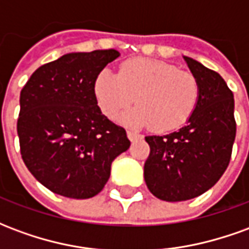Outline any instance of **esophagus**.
Listing matches in <instances>:
<instances>
[{
    "mask_svg": "<svg viewBox=\"0 0 249 249\" xmlns=\"http://www.w3.org/2000/svg\"><path fill=\"white\" fill-rule=\"evenodd\" d=\"M126 135H128V139H129L130 141H136L137 139H140L141 137V135H139L137 132H133V130H128Z\"/></svg>",
    "mask_w": 249,
    "mask_h": 249,
    "instance_id": "1",
    "label": "esophagus"
}]
</instances>
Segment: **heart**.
I'll list each match as a JSON object with an SVG mask.
<instances>
[{"instance_id":"heart-1","label":"heart","mask_w":249,"mask_h":249,"mask_svg":"<svg viewBox=\"0 0 249 249\" xmlns=\"http://www.w3.org/2000/svg\"><path fill=\"white\" fill-rule=\"evenodd\" d=\"M94 94L103 113L116 120L136 101L137 107L121 121L133 126H153L159 132L180 128L197 105L200 87L193 73L168 62L132 58L114 74L104 69L94 82Z\"/></svg>"}]
</instances>
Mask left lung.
I'll use <instances>...</instances> for the list:
<instances>
[{"label":"left lung","mask_w":249,"mask_h":249,"mask_svg":"<svg viewBox=\"0 0 249 249\" xmlns=\"http://www.w3.org/2000/svg\"><path fill=\"white\" fill-rule=\"evenodd\" d=\"M200 87L197 105L187 124L164 136H146L151 148L144 178L153 196L164 201L197 197L223 176L236 136L233 93L223 77L184 57Z\"/></svg>","instance_id":"8db88e82"}]
</instances>
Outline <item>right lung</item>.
I'll list each match as a JSON object with an SVG mask.
<instances>
[{
    "label": "right lung",
    "mask_w": 249,
    "mask_h": 249,
    "mask_svg": "<svg viewBox=\"0 0 249 249\" xmlns=\"http://www.w3.org/2000/svg\"><path fill=\"white\" fill-rule=\"evenodd\" d=\"M114 49L68 53L40 66L19 94L17 133L30 173L52 192L89 198L103 191L126 132L98 108L94 82Z\"/></svg>",
    "instance_id": "obj_1"
}]
</instances>
